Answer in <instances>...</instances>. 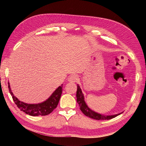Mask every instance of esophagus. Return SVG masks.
Here are the masks:
<instances>
[{
    "label": "esophagus",
    "mask_w": 146,
    "mask_h": 146,
    "mask_svg": "<svg viewBox=\"0 0 146 146\" xmlns=\"http://www.w3.org/2000/svg\"><path fill=\"white\" fill-rule=\"evenodd\" d=\"M78 80V77L76 76V75H73V76H70L68 78V81L70 82H76Z\"/></svg>",
    "instance_id": "esophagus-1"
}]
</instances>
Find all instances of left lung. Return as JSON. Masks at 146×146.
I'll return each mask as SVG.
<instances>
[{"mask_svg":"<svg viewBox=\"0 0 146 146\" xmlns=\"http://www.w3.org/2000/svg\"><path fill=\"white\" fill-rule=\"evenodd\" d=\"M76 96H77V102L79 105L80 109L82 111V113L85 114V116H88L92 119H96V120H109V119L115 117L122 113H121L117 114H114V115L106 116V115H104V114H101L92 111V110H91L89 107H88L86 102H85V100H84L85 98H84L83 94L82 93L81 88L80 86H79L78 85H77V90Z\"/></svg>","mask_w":146,"mask_h":146,"instance_id":"1","label":"left lung"}]
</instances>
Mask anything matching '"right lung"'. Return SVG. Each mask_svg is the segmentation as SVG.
Returning a JSON list of instances; mask_svg holds the SVG:
<instances>
[{
	"label": "right lung",
	"instance_id": "1",
	"mask_svg": "<svg viewBox=\"0 0 146 146\" xmlns=\"http://www.w3.org/2000/svg\"><path fill=\"white\" fill-rule=\"evenodd\" d=\"M8 83V89L12 96L13 101L21 111L32 116H46L51 113L57 107L63 91V84L53 92L52 94L46 101L37 104H29L20 101L14 96L11 92L10 83Z\"/></svg>",
	"mask_w": 146,
	"mask_h": 146
}]
</instances>
